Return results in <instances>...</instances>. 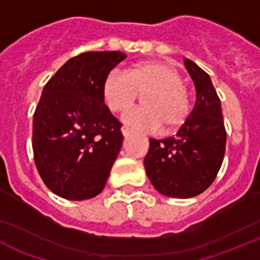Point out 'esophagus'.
<instances>
[{"instance_id": "34e87169", "label": "esophagus", "mask_w": 260, "mask_h": 260, "mask_svg": "<svg viewBox=\"0 0 260 260\" xmlns=\"http://www.w3.org/2000/svg\"><path fill=\"white\" fill-rule=\"evenodd\" d=\"M121 133H123V136H124V137H128V136L131 135V131L128 129L127 127H123L121 128Z\"/></svg>"}]
</instances>
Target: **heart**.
<instances>
[{
  "label": "heart",
  "mask_w": 260,
  "mask_h": 260,
  "mask_svg": "<svg viewBox=\"0 0 260 260\" xmlns=\"http://www.w3.org/2000/svg\"><path fill=\"white\" fill-rule=\"evenodd\" d=\"M139 94L144 107L124 114L125 124L135 129L167 131L185 124L191 101L182 76L172 64L163 60H144L129 70L110 72L102 83V100L111 113H123L136 102Z\"/></svg>",
  "instance_id": "obj_1"
}]
</instances>
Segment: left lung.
<instances>
[{"label":"left lung","mask_w":260,"mask_h":260,"mask_svg":"<svg viewBox=\"0 0 260 260\" xmlns=\"http://www.w3.org/2000/svg\"><path fill=\"white\" fill-rule=\"evenodd\" d=\"M184 63L196 85V105L176 136L150 139L144 159L154 188L174 198L196 197L211 185L223 163L226 141L220 100L210 76L193 60L186 58Z\"/></svg>","instance_id":"left-lung-1"}]
</instances>
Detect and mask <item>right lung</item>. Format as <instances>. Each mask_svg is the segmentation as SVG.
<instances>
[{
    "mask_svg": "<svg viewBox=\"0 0 260 260\" xmlns=\"http://www.w3.org/2000/svg\"><path fill=\"white\" fill-rule=\"evenodd\" d=\"M127 55L86 51L67 60L44 86L34 114V159L57 196L81 201L102 191L123 144L121 123L102 100V83Z\"/></svg>",
    "mask_w": 260,
    "mask_h": 260,
    "instance_id": "obj_1",
    "label": "right lung"
}]
</instances>
